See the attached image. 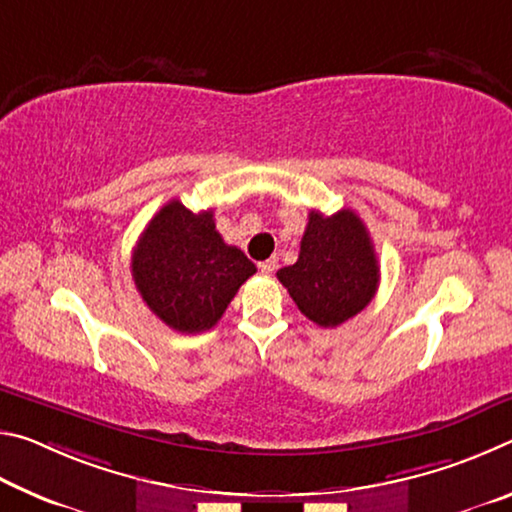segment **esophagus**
I'll return each mask as SVG.
<instances>
[{"label":"esophagus","mask_w":512,"mask_h":512,"mask_svg":"<svg viewBox=\"0 0 512 512\" xmlns=\"http://www.w3.org/2000/svg\"><path fill=\"white\" fill-rule=\"evenodd\" d=\"M275 266H277V259L275 257L273 259H266V262H259V271H262L264 275H271L275 271Z\"/></svg>","instance_id":"34e87169"}]
</instances>
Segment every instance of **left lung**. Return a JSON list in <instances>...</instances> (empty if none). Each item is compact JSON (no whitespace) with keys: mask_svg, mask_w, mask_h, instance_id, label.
<instances>
[{"mask_svg":"<svg viewBox=\"0 0 512 512\" xmlns=\"http://www.w3.org/2000/svg\"><path fill=\"white\" fill-rule=\"evenodd\" d=\"M277 280L309 320L339 327L375 298L379 264L366 225L352 210L332 216L309 212L293 266L277 271Z\"/></svg>","mask_w":512,"mask_h":512,"instance_id":"8db88e82","label":"left lung"}]
</instances>
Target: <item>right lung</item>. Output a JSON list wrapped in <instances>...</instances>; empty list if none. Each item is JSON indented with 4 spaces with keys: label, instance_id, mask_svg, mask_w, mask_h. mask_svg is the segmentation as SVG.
<instances>
[{
    "label": "right lung",
    "instance_id": "add662e5",
    "mask_svg": "<svg viewBox=\"0 0 512 512\" xmlns=\"http://www.w3.org/2000/svg\"><path fill=\"white\" fill-rule=\"evenodd\" d=\"M131 268L146 307L183 334L212 329L257 273L237 246L225 244L212 210L196 214L180 201H169L146 225Z\"/></svg>",
    "mask_w": 512,
    "mask_h": 512
}]
</instances>
